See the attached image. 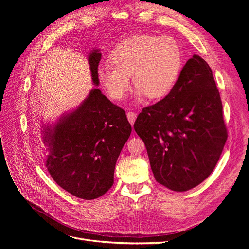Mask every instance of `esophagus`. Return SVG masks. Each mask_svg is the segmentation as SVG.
Returning <instances> with one entry per match:
<instances>
[{
	"label": "esophagus",
	"mask_w": 249,
	"mask_h": 249,
	"mask_svg": "<svg viewBox=\"0 0 249 249\" xmlns=\"http://www.w3.org/2000/svg\"><path fill=\"white\" fill-rule=\"evenodd\" d=\"M136 117H137V115L134 112H128L127 113V118H128V120H129V122L131 125L134 124V122L136 120Z\"/></svg>",
	"instance_id": "34e87169"
}]
</instances>
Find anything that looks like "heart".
<instances>
[{
  "label": "heart",
  "mask_w": 249,
  "mask_h": 249,
  "mask_svg": "<svg viewBox=\"0 0 249 249\" xmlns=\"http://www.w3.org/2000/svg\"><path fill=\"white\" fill-rule=\"evenodd\" d=\"M111 64L102 65L98 78L107 95L121 100L130 88V76L136 86L137 101L146 95L160 100L171 94L184 67V52L171 36L137 34L125 39L110 53Z\"/></svg>",
  "instance_id": "obj_1"
}]
</instances>
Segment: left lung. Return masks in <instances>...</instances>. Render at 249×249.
I'll return each instance as SVG.
<instances>
[{
    "label": "left lung",
    "instance_id": "left-lung-1",
    "mask_svg": "<svg viewBox=\"0 0 249 249\" xmlns=\"http://www.w3.org/2000/svg\"><path fill=\"white\" fill-rule=\"evenodd\" d=\"M222 109L212 70L195 54L171 94L143 109L134 123L156 181L185 192L211 175L227 140Z\"/></svg>",
    "mask_w": 249,
    "mask_h": 249
}]
</instances>
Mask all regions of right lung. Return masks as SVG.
Instances as JSON below:
<instances>
[{
  "label": "right lung",
  "instance_id": "1",
  "mask_svg": "<svg viewBox=\"0 0 249 249\" xmlns=\"http://www.w3.org/2000/svg\"><path fill=\"white\" fill-rule=\"evenodd\" d=\"M100 49L91 50L89 64L91 81L99 86ZM125 111L99 89H93L74 111L54 125H44L43 143L49 154L45 165L51 178L76 198L97 199L114 184V171L131 133Z\"/></svg>",
  "mask_w": 249,
  "mask_h": 249
}]
</instances>
